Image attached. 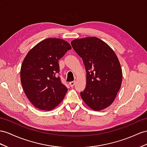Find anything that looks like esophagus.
<instances>
[{
    "mask_svg": "<svg viewBox=\"0 0 147 147\" xmlns=\"http://www.w3.org/2000/svg\"><path fill=\"white\" fill-rule=\"evenodd\" d=\"M74 84H75V82L74 81H71V82H69V86H70V87H73V86H74Z\"/></svg>",
    "mask_w": 147,
    "mask_h": 147,
    "instance_id": "1",
    "label": "esophagus"
}]
</instances>
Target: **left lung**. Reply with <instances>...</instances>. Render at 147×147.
<instances>
[{
  "mask_svg": "<svg viewBox=\"0 0 147 147\" xmlns=\"http://www.w3.org/2000/svg\"><path fill=\"white\" fill-rule=\"evenodd\" d=\"M71 44L86 71V87L80 93L82 99L94 111L104 109L114 102L121 87L122 71L117 56L95 36L75 39Z\"/></svg>",
  "mask_w": 147,
  "mask_h": 147,
  "instance_id": "1",
  "label": "left lung"
}]
</instances>
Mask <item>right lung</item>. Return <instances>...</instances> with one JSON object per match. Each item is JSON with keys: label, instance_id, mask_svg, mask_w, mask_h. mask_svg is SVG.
<instances>
[{"label": "right lung", "instance_id": "add662e5", "mask_svg": "<svg viewBox=\"0 0 147 147\" xmlns=\"http://www.w3.org/2000/svg\"><path fill=\"white\" fill-rule=\"evenodd\" d=\"M71 49L65 40L47 38L29 51L20 69L26 96L35 107L51 111L65 97L67 88L58 76V60Z\"/></svg>", "mask_w": 147, "mask_h": 147}]
</instances>
